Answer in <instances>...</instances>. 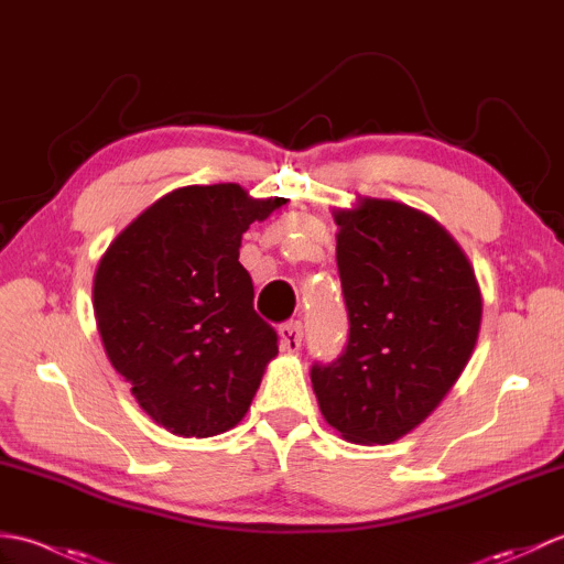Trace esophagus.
Wrapping results in <instances>:
<instances>
[{"mask_svg":"<svg viewBox=\"0 0 564 564\" xmlns=\"http://www.w3.org/2000/svg\"><path fill=\"white\" fill-rule=\"evenodd\" d=\"M279 337H281V349L289 354H295L303 344V325L297 319L285 322V325H281V329H279Z\"/></svg>","mask_w":564,"mask_h":564,"instance_id":"esophagus-1","label":"esophagus"}]
</instances>
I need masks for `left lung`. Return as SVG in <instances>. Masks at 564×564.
<instances>
[{
  "label": "left lung",
  "instance_id": "left-lung-1",
  "mask_svg": "<svg viewBox=\"0 0 564 564\" xmlns=\"http://www.w3.org/2000/svg\"><path fill=\"white\" fill-rule=\"evenodd\" d=\"M332 215L349 344L310 378L341 438L386 446L422 424L458 382L480 334L482 293L460 245L424 210L356 196Z\"/></svg>",
  "mask_w": 564,
  "mask_h": 564
}]
</instances>
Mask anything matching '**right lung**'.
I'll return each mask as SVG.
<instances>
[{
  "label": "right lung",
  "mask_w": 564,
  "mask_h": 564,
  "mask_svg": "<svg viewBox=\"0 0 564 564\" xmlns=\"http://www.w3.org/2000/svg\"><path fill=\"white\" fill-rule=\"evenodd\" d=\"M285 200L251 198L239 184L174 188L99 259L91 293L104 351L142 412L174 436L237 426L279 356L239 247Z\"/></svg>",
  "instance_id": "1"
}]
</instances>
